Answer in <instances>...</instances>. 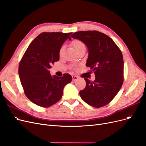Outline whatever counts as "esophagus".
Segmentation results:
<instances>
[{"label": "esophagus", "mask_w": 146, "mask_h": 146, "mask_svg": "<svg viewBox=\"0 0 146 146\" xmlns=\"http://www.w3.org/2000/svg\"><path fill=\"white\" fill-rule=\"evenodd\" d=\"M78 77L77 76H75V75H73V76H72V79H73V81H76V80L78 79Z\"/></svg>", "instance_id": "esophagus-1"}]
</instances>
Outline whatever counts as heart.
I'll return each instance as SVG.
<instances>
[{
	"mask_svg": "<svg viewBox=\"0 0 146 146\" xmlns=\"http://www.w3.org/2000/svg\"><path fill=\"white\" fill-rule=\"evenodd\" d=\"M72 45L73 46V48L74 49V50L76 51V52L77 51H78L79 49H81V48L82 47H85V45L84 44L83 42L81 40H74L72 42ZM62 48L60 49V52H59V54L60 55L61 54V53H62Z\"/></svg>",
	"mask_w": 146,
	"mask_h": 146,
	"instance_id": "1",
	"label": "heart"
}]
</instances>
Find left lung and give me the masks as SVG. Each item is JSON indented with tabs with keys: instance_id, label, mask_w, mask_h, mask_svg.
Returning a JSON list of instances; mask_svg holds the SVG:
<instances>
[{
	"instance_id": "1",
	"label": "left lung",
	"mask_w": 146,
	"mask_h": 146,
	"mask_svg": "<svg viewBox=\"0 0 146 146\" xmlns=\"http://www.w3.org/2000/svg\"><path fill=\"white\" fill-rule=\"evenodd\" d=\"M88 49L86 66L95 73V80L85 78L86 87L79 92L88 104L104 106L115 98L123 83L124 60L119 48L110 37L98 31H81L72 35Z\"/></svg>"
}]
</instances>
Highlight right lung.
I'll use <instances>...</instances> for the list:
<instances>
[{
    "mask_svg": "<svg viewBox=\"0 0 146 146\" xmlns=\"http://www.w3.org/2000/svg\"><path fill=\"white\" fill-rule=\"evenodd\" d=\"M72 33H42L31 42L21 60L19 75L26 96L37 106L48 107L60 100L69 74L51 76L49 69L59 60V51Z\"/></svg>",
    "mask_w": 146,
    "mask_h": 146,
    "instance_id": "right-lung-1",
    "label": "right lung"
}]
</instances>
